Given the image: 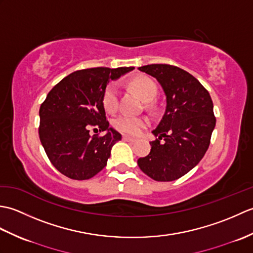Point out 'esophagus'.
<instances>
[{
	"label": "esophagus",
	"instance_id": "esophagus-1",
	"mask_svg": "<svg viewBox=\"0 0 253 253\" xmlns=\"http://www.w3.org/2000/svg\"><path fill=\"white\" fill-rule=\"evenodd\" d=\"M123 140L124 141H128V142H135L136 141V138H132V137L127 136V135H123Z\"/></svg>",
	"mask_w": 253,
	"mask_h": 253
}]
</instances>
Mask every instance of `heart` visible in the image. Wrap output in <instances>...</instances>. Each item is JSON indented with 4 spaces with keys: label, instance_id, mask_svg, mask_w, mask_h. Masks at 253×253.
Here are the masks:
<instances>
[{
    "label": "heart",
    "instance_id": "obj_1",
    "mask_svg": "<svg viewBox=\"0 0 253 253\" xmlns=\"http://www.w3.org/2000/svg\"><path fill=\"white\" fill-rule=\"evenodd\" d=\"M129 85L146 102L152 101L158 94L157 83L146 75H139V76L133 77L129 82ZM118 99H120V91H118L117 85L115 84H107V87L104 89L103 96H102V104H103L105 111L110 113L115 112L118 107ZM148 121L144 118L128 115L118 116L113 122V125L117 130L129 133V135H138L143 128L148 126Z\"/></svg>",
    "mask_w": 253,
    "mask_h": 253
}]
</instances>
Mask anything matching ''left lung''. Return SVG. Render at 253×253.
I'll return each instance as SVG.
<instances>
[{
    "instance_id": "obj_1",
    "label": "left lung",
    "mask_w": 253,
    "mask_h": 253,
    "mask_svg": "<svg viewBox=\"0 0 253 253\" xmlns=\"http://www.w3.org/2000/svg\"><path fill=\"white\" fill-rule=\"evenodd\" d=\"M138 69L157 79L166 95L165 113L152 131L159 138L150 142L151 151L138 165L154 180L173 181L206 154L216 123L213 102L199 80L179 67L151 64Z\"/></svg>"
}]
</instances>
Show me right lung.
I'll return each mask as SVG.
<instances>
[{
	"instance_id": "1",
	"label": "right lung",
	"mask_w": 253,
	"mask_h": 253,
	"mask_svg": "<svg viewBox=\"0 0 253 253\" xmlns=\"http://www.w3.org/2000/svg\"><path fill=\"white\" fill-rule=\"evenodd\" d=\"M135 67H96L74 72L55 84L40 106L39 137L53 166L84 180L103 169L122 135L106 121L102 96L110 80ZM105 132L91 136L89 130Z\"/></svg>"
}]
</instances>
